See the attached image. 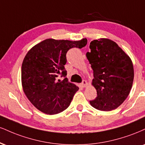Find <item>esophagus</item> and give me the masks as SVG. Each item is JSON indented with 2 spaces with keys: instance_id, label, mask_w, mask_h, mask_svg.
<instances>
[{
  "instance_id": "34e87169",
  "label": "esophagus",
  "mask_w": 145,
  "mask_h": 145,
  "mask_svg": "<svg viewBox=\"0 0 145 145\" xmlns=\"http://www.w3.org/2000/svg\"><path fill=\"white\" fill-rule=\"evenodd\" d=\"M87 85H88V82H87L86 80H83V82L81 84V86H82L83 88H84V87L87 86Z\"/></svg>"
}]
</instances>
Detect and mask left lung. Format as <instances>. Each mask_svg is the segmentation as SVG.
<instances>
[{
	"instance_id": "1",
	"label": "left lung",
	"mask_w": 145,
	"mask_h": 145,
	"mask_svg": "<svg viewBox=\"0 0 145 145\" xmlns=\"http://www.w3.org/2000/svg\"><path fill=\"white\" fill-rule=\"evenodd\" d=\"M90 48L86 57L93 70L92 85L97 92V97L90 103L100 111L116 109L131 90L134 74L131 59L108 38L94 40Z\"/></svg>"
}]
</instances>
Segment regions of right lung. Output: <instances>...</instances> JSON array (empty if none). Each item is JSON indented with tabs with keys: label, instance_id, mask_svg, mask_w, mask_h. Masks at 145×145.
<instances>
[{
	"label": "right lung",
	"instance_id": "1",
	"mask_svg": "<svg viewBox=\"0 0 145 145\" xmlns=\"http://www.w3.org/2000/svg\"><path fill=\"white\" fill-rule=\"evenodd\" d=\"M86 38L78 41L48 38L27 52L22 66L23 90L36 109L48 115L61 113L69 107L79 88L65 78L66 53L71 48H82Z\"/></svg>",
	"mask_w": 145,
	"mask_h": 145
}]
</instances>
